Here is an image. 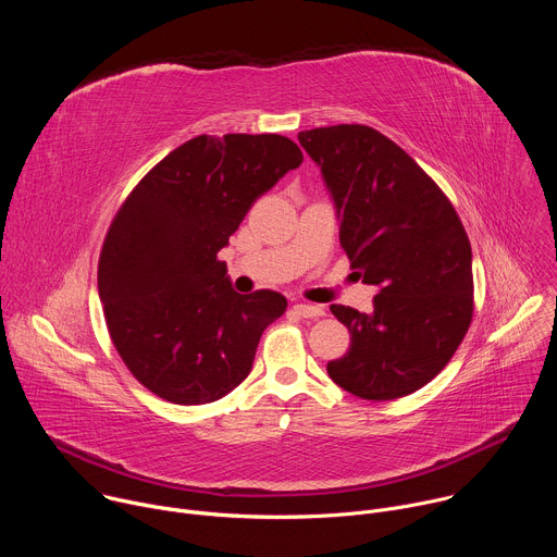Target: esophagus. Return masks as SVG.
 Returning <instances> with one entry per match:
<instances>
[{"instance_id": "obj_1", "label": "esophagus", "mask_w": 557, "mask_h": 557, "mask_svg": "<svg viewBox=\"0 0 557 557\" xmlns=\"http://www.w3.org/2000/svg\"><path fill=\"white\" fill-rule=\"evenodd\" d=\"M293 310L299 317H306V320H317V317L324 314V306H317V304H295Z\"/></svg>"}]
</instances>
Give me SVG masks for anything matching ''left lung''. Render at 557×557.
<instances>
[{
  "label": "left lung",
  "mask_w": 557,
  "mask_h": 557,
  "mask_svg": "<svg viewBox=\"0 0 557 557\" xmlns=\"http://www.w3.org/2000/svg\"><path fill=\"white\" fill-rule=\"evenodd\" d=\"M297 138L333 194L350 269L379 288L370 312L331 306L350 348L326 370L359 399L412 394L449 363L471 324L465 226L441 187L381 132L355 123Z\"/></svg>",
  "instance_id": "8db88e82"
}]
</instances>
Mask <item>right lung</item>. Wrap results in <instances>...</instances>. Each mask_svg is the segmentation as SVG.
<instances>
[{
	"label": "right lung",
	"mask_w": 557,
	"mask_h": 557,
	"mask_svg": "<svg viewBox=\"0 0 557 557\" xmlns=\"http://www.w3.org/2000/svg\"><path fill=\"white\" fill-rule=\"evenodd\" d=\"M301 161L280 134H202L151 168L116 211L99 258V297L116 352L156 396L202 406L249 376L286 297L235 293L218 251Z\"/></svg>",
	"instance_id": "add662e5"
}]
</instances>
